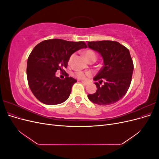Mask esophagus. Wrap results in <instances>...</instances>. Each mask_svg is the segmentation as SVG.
<instances>
[{
    "label": "esophagus",
    "instance_id": "esophagus-1",
    "mask_svg": "<svg viewBox=\"0 0 159 159\" xmlns=\"http://www.w3.org/2000/svg\"><path fill=\"white\" fill-rule=\"evenodd\" d=\"M81 83H82V84H83L84 85H88L89 84V83L87 82V81H81Z\"/></svg>",
    "mask_w": 159,
    "mask_h": 159
}]
</instances>
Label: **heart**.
I'll use <instances>...</instances> for the list:
<instances>
[{"label":"heart","mask_w":159,"mask_h":159,"mask_svg":"<svg viewBox=\"0 0 159 159\" xmlns=\"http://www.w3.org/2000/svg\"><path fill=\"white\" fill-rule=\"evenodd\" d=\"M85 56L86 57V59L88 60H91V59H94L95 60H96V54L95 53L92 51L88 50L87 51L85 52ZM72 57H73V55L71 56L69 59V64L71 63ZM90 75V73L88 71H77L74 74V76L76 78H78L79 80H85L88 76Z\"/></svg>","instance_id":"1"}]
</instances>
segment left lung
Returning <instances> with one entry per match:
<instances>
[{
    "label": "left lung",
    "mask_w": 159,
    "mask_h": 159,
    "mask_svg": "<svg viewBox=\"0 0 159 159\" xmlns=\"http://www.w3.org/2000/svg\"><path fill=\"white\" fill-rule=\"evenodd\" d=\"M88 46L98 52L103 60V66L93 78L98 81L95 82L97 91L88 98L100 105L116 103L126 94L131 82L134 68L129 50L115 41L88 42Z\"/></svg>",
    "instance_id": "left-lung-1"
}]
</instances>
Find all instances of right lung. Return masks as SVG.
<instances>
[{
	"label": "right lung",
	"instance_id": "add662e5",
	"mask_svg": "<svg viewBox=\"0 0 159 159\" xmlns=\"http://www.w3.org/2000/svg\"><path fill=\"white\" fill-rule=\"evenodd\" d=\"M86 48L84 42L61 39L42 41L34 48L28 58L26 74L32 92L40 102L57 105L68 99L77 80L67 74L64 80H60L55 73L63 72L71 54Z\"/></svg>",
	"mask_w": 159,
	"mask_h": 159
}]
</instances>
